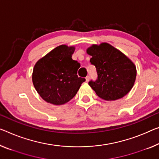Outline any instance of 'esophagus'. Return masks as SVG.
<instances>
[{"instance_id":"34e87169","label":"esophagus","mask_w":159,"mask_h":159,"mask_svg":"<svg viewBox=\"0 0 159 159\" xmlns=\"http://www.w3.org/2000/svg\"><path fill=\"white\" fill-rule=\"evenodd\" d=\"M85 79H86V82H89V76H87Z\"/></svg>"}]
</instances>
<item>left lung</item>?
I'll return each mask as SVG.
<instances>
[{
    "label": "left lung",
    "instance_id": "1",
    "mask_svg": "<svg viewBox=\"0 0 159 159\" xmlns=\"http://www.w3.org/2000/svg\"><path fill=\"white\" fill-rule=\"evenodd\" d=\"M87 52L90 62L96 67L97 78L89 86L97 96L105 100H116L128 94L136 76L134 63L123 53L108 43L92 45Z\"/></svg>",
    "mask_w": 159,
    "mask_h": 159
}]
</instances>
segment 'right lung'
<instances>
[{
	"label": "right lung",
	"mask_w": 159,
	"mask_h": 159,
	"mask_svg": "<svg viewBox=\"0 0 159 159\" xmlns=\"http://www.w3.org/2000/svg\"><path fill=\"white\" fill-rule=\"evenodd\" d=\"M74 51V47L60 45L38 60L34 67V87L48 103H67L76 95L85 81L84 78L77 76L80 64L72 60Z\"/></svg>",
	"instance_id": "1"
}]
</instances>
